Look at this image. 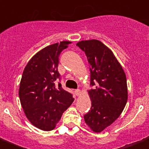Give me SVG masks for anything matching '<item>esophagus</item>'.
Masks as SVG:
<instances>
[{
	"label": "esophagus",
	"instance_id": "esophagus-1",
	"mask_svg": "<svg viewBox=\"0 0 149 149\" xmlns=\"http://www.w3.org/2000/svg\"><path fill=\"white\" fill-rule=\"evenodd\" d=\"M75 93H76V95H77L79 96L80 95H81V91H80L79 89H77V90H76V91H75Z\"/></svg>",
	"mask_w": 149,
	"mask_h": 149
}]
</instances>
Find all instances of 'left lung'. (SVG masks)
Listing matches in <instances>:
<instances>
[{
	"label": "left lung",
	"instance_id": "left-lung-1",
	"mask_svg": "<svg viewBox=\"0 0 149 149\" xmlns=\"http://www.w3.org/2000/svg\"><path fill=\"white\" fill-rule=\"evenodd\" d=\"M90 63L91 110L84 119L95 132H101L117 120L125 108L128 92L122 67L112 50L98 40H81L77 44Z\"/></svg>",
	"mask_w": 149,
	"mask_h": 149
}]
</instances>
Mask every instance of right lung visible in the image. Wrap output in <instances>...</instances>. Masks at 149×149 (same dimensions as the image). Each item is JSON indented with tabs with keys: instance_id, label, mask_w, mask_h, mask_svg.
I'll list each match as a JSON object with an SVG mask.
<instances>
[{
	"instance_id": "add662e5",
	"label": "right lung",
	"mask_w": 149,
	"mask_h": 149,
	"mask_svg": "<svg viewBox=\"0 0 149 149\" xmlns=\"http://www.w3.org/2000/svg\"><path fill=\"white\" fill-rule=\"evenodd\" d=\"M70 41H61L40 50L29 60L20 81L19 95L22 108L29 121L45 131L55 128L63 113L73 102L72 95L58 83V58Z\"/></svg>"
}]
</instances>
